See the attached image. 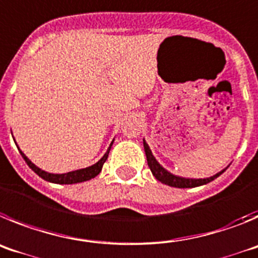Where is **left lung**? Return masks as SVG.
<instances>
[{"mask_svg":"<svg viewBox=\"0 0 258 258\" xmlns=\"http://www.w3.org/2000/svg\"><path fill=\"white\" fill-rule=\"evenodd\" d=\"M144 143V150H145V155H146V161H148V166H149L150 171H152L153 176L157 178L158 181H161L162 184H166L168 186H173V187H180V189H185V187H197L201 186V185H206L211 181H213L215 178L219 177L221 173L225 172V169L217 172L216 175L211 176V177L207 178H187V177H181V176H176L173 173L168 172L166 168L161 166V164L158 163V161L155 159V157L153 155L152 150H150L149 145L146 144L145 140H143Z\"/></svg>","mask_w":258,"mask_h":258,"instance_id":"1","label":"left lung"}]
</instances>
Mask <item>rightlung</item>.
Masks as SVG:
<instances>
[{"instance_id":"add662e5","label":"right lung","mask_w":258,"mask_h":258,"mask_svg":"<svg viewBox=\"0 0 258 258\" xmlns=\"http://www.w3.org/2000/svg\"><path fill=\"white\" fill-rule=\"evenodd\" d=\"M114 141V140H113ZM113 141L110 143L109 145L108 150H106L105 154L101 157L100 161H97L96 163L92 164L90 167H86V168H81V169H76V171H71V172H67V173H50V172H46L43 169L38 168L34 163H32L29 159H28L27 155L19 149V146H18V149H19L20 154L22 157L24 158V161L27 162V164L33 169L34 172L39 176V177H42L43 180L46 181H50V182H54V184H61V185H68V184H77V182H83V181H87V180H91L94 178L95 176H97L100 173L101 168H103V164L105 163V161L108 159V155L109 152H110V148L113 145Z\"/></svg>"}]
</instances>
